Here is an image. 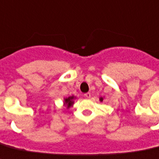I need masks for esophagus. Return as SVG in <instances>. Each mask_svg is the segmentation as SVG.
Listing matches in <instances>:
<instances>
[{
	"instance_id": "obj_1",
	"label": "esophagus",
	"mask_w": 159,
	"mask_h": 159,
	"mask_svg": "<svg viewBox=\"0 0 159 159\" xmlns=\"http://www.w3.org/2000/svg\"><path fill=\"white\" fill-rule=\"evenodd\" d=\"M84 96H85V98H89L91 97V93H86L85 94H84Z\"/></svg>"
}]
</instances>
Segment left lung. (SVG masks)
I'll list each match as a JSON object with an SVG mask.
<instances>
[{"mask_svg": "<svg viewBox=\"0 0 159 159\" xmlns=\"http://www.w3.org/2000/svg\"><path fill=\"white\" fill-rule=\"evenodd\" d=\"M102 100H103V98H100V101H102Z\"/></svg>", "mask_w": 159, "mask_h": 159, "instance_id": "8db88e82", "label": "left lung"}]
</instances>
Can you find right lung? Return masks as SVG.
Wrapping results in <instances>:
<instances>
[{
	"label": "right lung",
	"instance_id": "1",
	"mask_svg": "<svg viewBox=\"0 0 159 159\" xmlns=\"http://www.w3.org/2000/svg\"><path fill=\"white\" fill-rule=\"evenodd\" d=\"M74 98H75V97H74V96L67 98H65V105H66L67 107H71L72 104L74 103V101H73Z\"/></svg>",
	"mask_w": 159,
	"mask_h": 159
}]
</instances>
